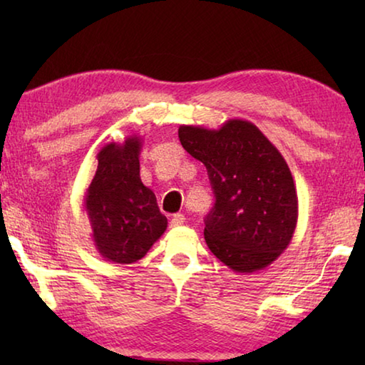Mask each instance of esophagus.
I'll list each match as a JSON object with an SVG mask.
<instances>
[{"label":"esophagus","mask_w":365,"mask_h":365,"mask_svg":"<svg viewBox=\"0 0 365 365\" xmlns=\"http://www.w3.org/2000/svg\"><path fill=\"white\" fill-rule=\"evenodd\" d=\"M185 224V215L183 214H174L170 219V227H180Z\"/></svg>","instance_id":"34e87169"}]
</instances>
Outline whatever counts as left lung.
I'll list each match as a JSON object with an SVG mask.
<instances>
[{
    "mask_svg": "<svg viewBox=\"0 0 365 365\" xmlns=\"http://www.w3.org/2000/svg\"><path fill=\"white\" fill-rule=\"evenodd\" d=\"M178 138L206 165L214 190V207L205 220L209 250L238 274L267 267L288 248L298 222L287 160L243 119H228L217 130L180 125Z\"/></svg>",
    "mask_w": 365,
    "mask_h": 365,
    "instance_id": "left-lung-1",
    "label": "left lung"
}]
</instances>
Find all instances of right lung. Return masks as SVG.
I'll return each mask as SVG.
<instances>
[{
  "label": "right lung",
  "instance_id": "right-lung-1",
  "mask_svg": "<svg viewBox=\"0 0 365 365\" xmlns=\"http://www.w3.org/2000/svg\"><path fill=\"white\" fill-rule=\"evenodd\" d=\"M143 140L130 135L98 153V169L85 193L98 252L113 264H132L143 257L168 228L156 196L140 178Z\"/></svg>",
  "mask_w": 365,
  "mask_h": 365
}]
</instances>
